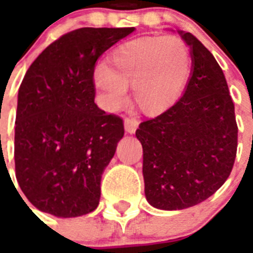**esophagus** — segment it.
<instances>
[{
	"label": "esophagus",
	"mask_w": 253,
	"mask_h": 253,
	"mask_svg": "<svg viewBox=\"0 0 253 253\" xmlns=\"http://www.w3.org/2000/svg\"><path fill=\"white\" fill-rule=\"evenodd\" d=\"M138 126H139V122L136 121V119L134 118L125 119V130H126V132H128V134H134L135 131H136V128H138Z\"/></svg>",
	"instance_id": "34e87169"
}]
</instances>
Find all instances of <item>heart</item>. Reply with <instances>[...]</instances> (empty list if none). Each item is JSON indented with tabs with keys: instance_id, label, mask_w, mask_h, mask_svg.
<instances>
[{
	"instance_id": "obj_1",
	"label": "heart",
	"mask_w": 253,
	"mask_h": 253,
	"mask_svg": "<svg viewBox=\"0 0 253 253\" xmlns=\"http://www.w3.org/2000/svg\"><path fill=\"white\" fill-rule=\"evenodd\" d=\"M110 68L99 64L93 85L99 105L109 113L127 102V87L144 113L158 115L180 98L192 73L188 44L174 35L146 37L123 43L111 52Z\"/></svg>"
}]
</instances>
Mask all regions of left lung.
Wrapping results in <instances>:
<instances>
[{
  "instance_id": "obj_1",
  "label": "left lung",
  "mask_w": 253,
  "mask_h": 253,
  "mask_svg": "<svg viewBox=\"0 0 253 253\" xmlns=\"http://www.w3.org/2000/svg\"><path fill=\"white\" fill-rule=\"evenodd\" d=\"M192 73L184 94L159 117L139 125L144 193L151 206L182 210L208 200L227 180L238 147L235 107L223 71L194 35Z\"/></svg>"
}]
</instances>
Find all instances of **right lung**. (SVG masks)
Wrapping results in <instances>:
<instances>
[{"label": "right lung", "instance_id": "1", "mask_svg": "<svg viewBox=\"0 0 253 253\" xmlns=\"http://www.w3.org/2000/svg\"><path fill=\"white\" fill-rule=\"evenodd\" d=\"M134 30H75L27 69L18 90L14 160L18 184L38 210L75 218L98 206L101 177L125 128L94 103L93 72L98 57Z\"/></svg>", "mask_w": 253, "mask_h": 253}]
</instances>
